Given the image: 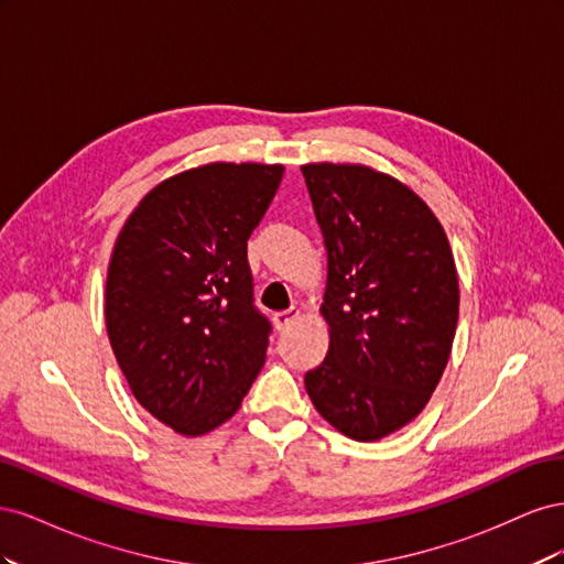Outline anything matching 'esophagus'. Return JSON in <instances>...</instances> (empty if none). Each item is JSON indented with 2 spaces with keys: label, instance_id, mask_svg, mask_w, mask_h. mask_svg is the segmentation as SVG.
Instances as JSON below:
<instances>
[{
  "label": "esophagus",
  "instance_id": "34e87169",
  "mask_svg": "<svg viewBox=\"0 0 564 564\" xmlns=\"http://www.w3.org/2000/svg\"><path fill=\"white\" fill-rule=\"evenodd\" d=\"M296 317H299V311H296V308L280 311V313L272 315V324H275V329H278V332H282V329H286L289 324H292Z\"/></svg>",
  "mask_w": 564,
  "mask_h": 564
}]
</instances>
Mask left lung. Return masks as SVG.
I'll use <instances>...</instances> for the list:
<instances>
[{"label":"left lung","mask_w":564,"mask_h":564,"mask_svg":"<svg viewBox=\"0 0 564 564\" xmlns=\"http://www.w3.org/2000/svg\"><path fill=\"white\" fill-rule=\"evenodd\" d=\"M324 247L329 350L305 373L338 433L373 442L429 404L447 367L458 278L440 220L416 193L362 164L301 166Z\"/></svg>","instance_id":"8db88e82"}]
</instances>
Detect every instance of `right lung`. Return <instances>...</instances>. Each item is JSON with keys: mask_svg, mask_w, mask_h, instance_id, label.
Wrapping results in <instances>:
<instances>
[{"mask_svg": "<svg viewBox=\"0 0 564 564\" xmlns=\"http://www.w3.org/2000/svg\"><path fill=\"white\" fill-rule=\"evenodd\" d=\"M282 164L214 162L162 181L119 232L106 282L110 346L133 398L181 435L226 423L265 362L247 240Z\"/></svg>", "mask_w": 564, "mask_h": 564, "instance_id": "obj_1", "label": "right lung"}]
</instances>
